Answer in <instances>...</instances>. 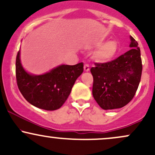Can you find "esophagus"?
<instances>
[{
    "label": "esophagus",
    "instance_id": "obj_1",
    "mask_svg": "<svg viewBox=\"0 0 155 155\" xmlns=\"http://www.w3.org/2000/svg\"><path fill=\"white\" fill-rule=\"evenodd\" d=\"M84 71L87 72L90 71V66L87 65V64H85L84 65Z\"/></svg>",
    "mask_w": 155,
    "mask_h": 155
}]
</instances>
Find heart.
<instances>
[{"label": "heart", "mask_w": 155, "mask_h": 155, "mask_svg": "<svg viewBox=\"0 0 155 155\" xmlns=\"http://www.w3.org/2000/svg\"><path fill=\"white\" fill-rule=\"evenodd\" d=\"M101 41H98L95 44L96 47H99V45L100 47L97 48L94 53V58L98 62L106 63L111 60L117 54L118 51V44L114 40L108 41L101 45Z\"/></svg>", "instance_id": "b5f03b06"}]
</instances>
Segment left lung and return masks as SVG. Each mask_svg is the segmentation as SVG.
Returning a JSON list of instances; mask_svg holds the SVG:
<instances>
[{
	"instance_id": "obj_1",
	"label": "left lung",
	"mask_w": 155,
	"mask_h": 155,
	"mask_svg": "<svg viewBox=\"0 0 155 155\" xmlns=\"http://www.w3.org/2000/svg\"><path fill=\"white\" fill-rule=\"evenodd\" d=\"M131 49L117 59L95 63L90 69L93 76L92 95L103 109H115L130 102L138 90L142 61L138 42L130 36Z\"/></svg>"
}]
</instances>
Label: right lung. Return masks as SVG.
<instances>
[{"mask_svg":"<svg viewBox=\"0 0 155 155\" xmlns=\"http://www.w3.org/2000/svg\"><path fill=\"white\" fill-rule=\"evenodd\" d=\"M18 51L16 58V79L23 97L35 107L54 111L60 108L71 92L76 79L82 74L83 63L61 65L43 75H31L24 70Z\"/></svg>","mask_w":155,"mask_h":155,"instance_id":"add662e5","label":"right lung"}]
</instances>
